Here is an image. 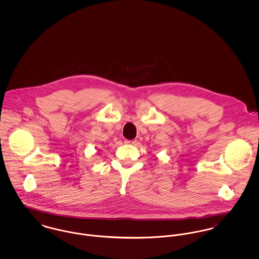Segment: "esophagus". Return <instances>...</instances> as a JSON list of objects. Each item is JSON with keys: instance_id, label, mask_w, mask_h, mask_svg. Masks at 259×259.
Returning <instances> with one entry per match:
<instances>
[{"instance_id": "34e87169", "label": "esophagus", "mask_w": 259, "mask_h": 259, "mask_svg": "<svg viewBox=\"0 0 259 259\" xmlns=\"http://www.w3.org/2000/svg\"><path fill=\"white\" fill-rule=\"evenodd\" d=\"M124 143H125L126 145H135V144L137 143V141H135V140H133V141H128V140H125V141H124Z\"/></svg>"}]
</instances>
